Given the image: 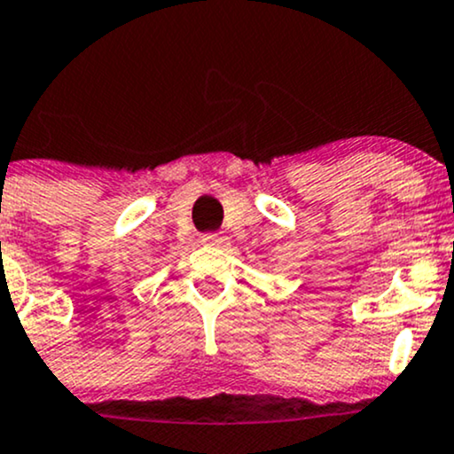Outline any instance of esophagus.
<instances>
[{
    "instance_id": "obj_1",
    "label": "esophagus",
    "mask_w": 454,
    "mask_h": 454,
    "mask_svg": "<svg viewBox=\"0 0 454 454\" xmlns=\"http://www.w3.org/2000/svg\"><path fill=\"white\" fill-rule=\"evenodd\" d=\"M202 243L208 247H222L226 243V237L222 232H208V235L202 237Z\"/></svg>"
}]
</instances>
